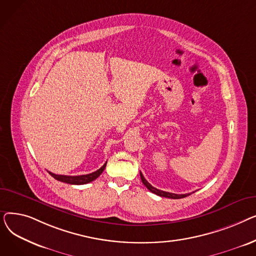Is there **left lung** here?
Returning <instances> with one entry per match:
<instances>
[{
  "mask_svg": "<svg viewBox=\"0 0 256 256\" xmlns=\"http://www.w3.org/2000/svg\"><path fill=\"white\" fill-rule=\"evenodd\" d=\"M140 178H141V180L143 182V184L148 189L150 192L154 193L156 195L158 196H160V197H166V198H171V199H180V198H184V197H186L189 196L190 194H174V193H169V192H165V191H160L158 189H156V188L152 186L148 182H147L145 180V178L143 176V174L140 172ZM194 193V192H193Z\"/></svg>",
  "mask_w": 256,
  "mask_h": 256,
  "instance_id": "1",
  "label": "left lung"
}]
</instances>
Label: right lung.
<instances>
[{
	"label": "right lung",
	"instance_id": "obj_1",
	"mask_svg": "<svg viewBox=\"0 0 256 256\" xmlns=\"http://www.w3.org/2000/svg\"><path fill=\"white\" fill-rule=\"evenodd\" d=\"M106 165V162L96 172L85 174V176H59V174H55V173H52V172H48V173L54 178L57 180H60L62 182H66V184H85L93 182L94 180H96L102 173V171L104 170Z\"/></svg>",
	"mask_w": 256,
	"mask_h": 256
}]
</instances>
